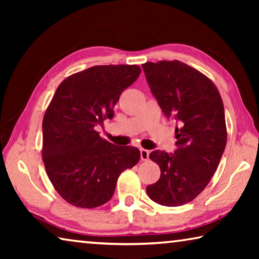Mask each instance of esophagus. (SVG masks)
<instances>
[{
	"instance_id": "1",
	"label": "esophagus",
	"mask_w": 259,
	"mask_h": 259,
	"mask_svg": "<svg viewBox=\"0 0 259 259\" xmlns=\"http://www.w3.org/2000/svg\"><path fill=\"white\" fill-rule=\"evenodd\" d=\"M148 157H150V151L142 148V150H140V159H142L143 161H146V160H148Z\"/></svg>"
}]
</instances>
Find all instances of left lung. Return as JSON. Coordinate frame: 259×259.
I'll use <instances>...</instances> for the list:
<instances>
[{"label": "left lung", "mask_w": 259, "mask_h": 259, "mask_svg": "<svg viewBox=\"0 0 259 259\" xmlns=\"http://www.w3.org/2000/svg\"><path fill=\"white\" fill-rule=\"evenodd\" d=\"M142 67L162 112L177 124L174 153L156 150L150 154L161 176L146 192L156 203L178 207L194 200L216 172L227 140L224 105L212 81L182 61Z\"/></svg>", "instance_id": "left-lung-1"}]
</instances>
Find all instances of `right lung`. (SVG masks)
<instances>
[{"label": "right lung", "mask_w": 259, "mask_h": 259, "mask_svg": "<svg viewBox=\"0 0 259 259\" xmlns=\"http://www.w3.org/2000/svg\"><path fill=\"white\" fill-rule=\"evenodd\" d=\"M139 74L137 65L93 66L57 88L42 122V155L48 177L68 203L96 208L108 202L121 172L139 161L138 148L114 145L96 131L113 119L122 91Z\"/></svg>", "instance_id": "obj_1"}]
</instances>
